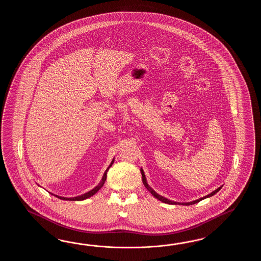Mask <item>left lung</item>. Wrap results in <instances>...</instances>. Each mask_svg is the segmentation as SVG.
I'll use <instances>...</instances> for the list:
<instances>
[{"label": "left lung", "mask_w": 261, "mask_h": 261, "mask_svg": "<svg viewBox=\"0 0 261 261\" xmlns=\"http://www.w3.org/2000/svg\"><path fill=\"white\" fill-rule=\"evenodd\" d=\"M141 173H142V176H143V183H144V187L146 188V189H148L150 191V193L151 194L153 195L155 198H156L158 200H161L162 202H165V203H168V204H182V205H192V204H195V203H198L199 201H200V200H204V199H206V198H210V197H212V196H214V195L216 194V193H217L220 189H222V187H219L218 189H216L215 191H213L212 193H210V194L207 195V196H204V197H202V198H200V199H199V200H193V201H190V202H175V201H172V200H168V199H166V198H164V197H162V196H161V195L158 194L156 192H155L153 189H151L150 188L149 186H148V184H147V182H146V178H145V175H144V171H143V169H141Z\"/></svg>", "instance_id": "obj_1"}]
</instances>
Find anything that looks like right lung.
Returning <instances> with one entry per match:
<instances>
[{
	"mask_svg": "<svg viewBox=\"0 0 261 261\" xmlns=\"http://www.w3.org/2000/svg\"><path fill=\"white\" fill-rule=\"evenodd\" d=\"M114 163V160L112 161L111 164L109 165V167L106 169V172H105V174H103V176L101 178V181H100V184L97 186V187H95L94 189H91L90 191L89 192H87V193H85L83 195H80V196H77V197H73V198H65V197H61V196H58V195H54L56 196L57 198H59V199H61V200H86V199H88L89 197H91V196H93V195L96 194L98 191H99V189H101L102 188V186L105 185L106 183V174H107V172H108V170H109V168L112 166V164Z\"/></svg>",
	"mask_w": 261,
	"mask_h": 261,
	"instance_id": "obj_1",
	"label": "right lung"
}]
</instances>
